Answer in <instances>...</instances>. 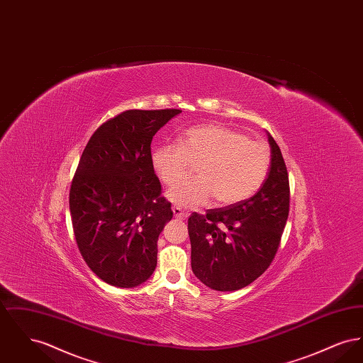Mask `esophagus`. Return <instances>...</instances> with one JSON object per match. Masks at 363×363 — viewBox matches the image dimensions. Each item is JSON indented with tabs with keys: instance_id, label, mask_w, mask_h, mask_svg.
I'll list each match as a JSON object with an SVG mask.
<instances>
[{
	"instance_id": "obj_1",
	"label": "esophagus",
	"mask_w": 363,
	"mask_h": 363,
	"mask_svg": "<svg viewBox=\"0 0 363 363\" xmlns=\"http://www.w3.org/2000/svg\"><path fill=\"white\" fill-rule=\"evenodd\" d=\"M173 212L174 216H175L177 219H179V220H182V219H185V218L188 216V212H186V211H184L182 208L177 207V206H174Z\"/></svg>"
}]
</instances>
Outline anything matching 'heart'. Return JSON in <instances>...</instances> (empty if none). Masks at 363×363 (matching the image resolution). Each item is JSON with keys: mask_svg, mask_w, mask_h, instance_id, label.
Wrapping results in <instances>:
<instances>
[{"mask_svg": "<svg viewBox=\"0 0 363 363\" xmlns=\"http://www.w3.org/2000/svg\"><path fill=\"white\" fill-rule=\"evenodd\" d=\"M152 167L169 186L181 182L197 167V179L169 190L177 206L197 208L213 197L219 207L252 197L271 169V151L245 133L223 125H201L185 130L179 145L164 144L151 154Z\"/></svg>", "mask_w": 363, "mask_h": 363, "instance_id": "b5f03b06", "label": "heart"}]
</instances>
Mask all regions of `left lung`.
Here are the masks:
<instances>
[{
    "label": "left lung",
    "instance_id": "left-lung-1",
    "mask_svg": "<svg viewBox=\"0 0 363 363\" xmlns=\"http://www.w3.org/2000/svg\"><path fill=\"white\" fill-rule=\"evenodd\" d=\"M268 140L271 169L255 196L188 219L191 269L209 289H243L275 259L290 211V184L281 151L271 135Z\"/></svg>",
    "mask_w": 363,
    "mask_h": 363
}]
</instances>
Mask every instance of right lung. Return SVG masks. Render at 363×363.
<instances>
[{
	"mask_svg": "<svg viewBox=\"0 0 363 363\" xmlns=\"http://www.w3.org/2000/svg\"><path fill=\"white\" fill-rule=\"evenodd\" d=\"M179 108L126 110L86 143L69 191L72 225L91 271L116 287H136L155 271L157 237L172 203L151 163L156 132Z\"/></svg>",
	"mask_w": 363,
	"mask_h": 363,
	"instance_id": "add662e5",
	"label": "right lung"
}]
</instances>
